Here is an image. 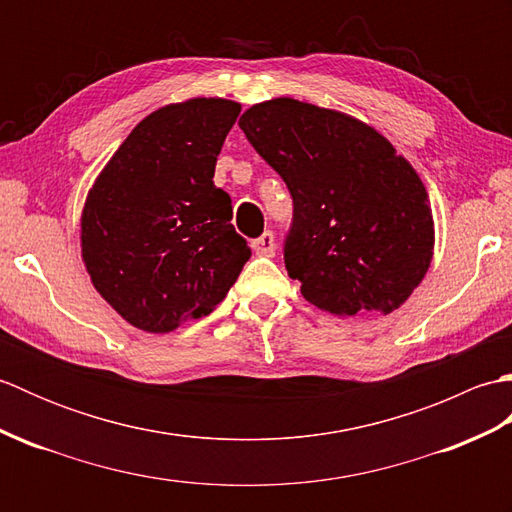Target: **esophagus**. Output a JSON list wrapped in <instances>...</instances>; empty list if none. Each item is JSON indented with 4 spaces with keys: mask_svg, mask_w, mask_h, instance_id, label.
Wrapping results in <instances>:
<instances>
[{
    "mask_svg": "<svg viewBox=\"0 0 512 512\" xmlns=\"http://www.w3.org/2000/svg\"><path fill=\"white\" fill-rule=\"evenodd\" d=\"M250 248H253L257 255L273 257L275 255V237H273V233L266 231L262 237L253 239V242H250Z\"/></svg>",
    "mask_w": 512,
    "mask_h": 512,
    "instance_id": "34e87169",
    "label": "esophagus"
}]
</instances>
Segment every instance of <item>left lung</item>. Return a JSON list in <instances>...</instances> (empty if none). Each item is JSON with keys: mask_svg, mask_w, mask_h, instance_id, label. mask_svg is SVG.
<instances>
[{"mask_svg": "<svg viewBox=\"0 0 512 512\" xmlns=\"http://www.w3.org/2000/svg\"><path fill=\"white\" fill-rule=\"evenodd\" d=\"M239 127L295 202L284 259L303 299L336 317L398 310L436 244L409 160L372 125L288 96L248 107Z\"/></svg>", "mask_w": 512, "mask_h": 512, "instance_id": "8db88e82", "label": "left lung"}]
</instances>
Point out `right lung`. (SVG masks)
<instances>
[{"instance_id":"add662e5","label":"right lung","mask_w":512,"mask_h":512,"mask_svg":"<svg viewBox=\"0 0 512 512\" xmlns=\"http://www.w3.org/2000/svg\"><path fill=\"white\" fill-rule=\"evenodd\" d=\"M242 105L171 103L140 121L96 176L81 213V257L96 292L143 332L213 312L250 257L215 162Z\"/></svg>"}]
</instances>
